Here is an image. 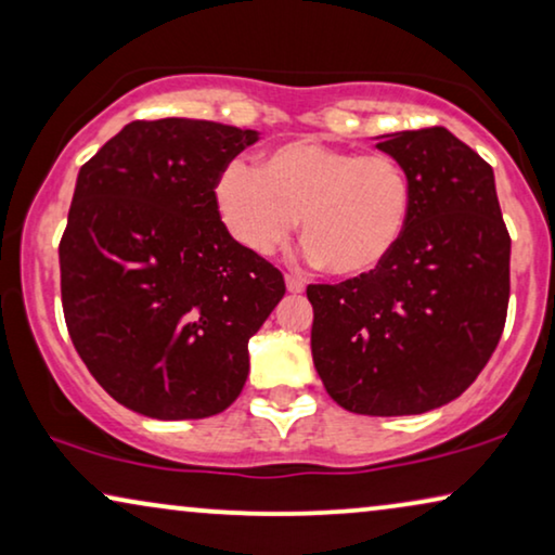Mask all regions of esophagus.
Listing matches in <instances>:
<instances>
[{
  "mask_svg": "<svg viewBox=\"0 0 555 555\" xmlns=\"http://www.w3.org/2000/svg\"><path fill=\"white\" fill-rule=\"evenodd\" d=\"M285 287L291 293H302V291H306V283H302V280L295 278V275H285Z\"/></svg>",
  "mask_w": 555,
  "mask_h": 555,
  "instance_id": "1",
  "label": "esophagus"
}]
</instances>
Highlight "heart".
Here are the masks:
<instances>
[{"instance_id":"1","label":"heart","mask_w":555,"mask_h":555,"mask_svg":"<svg viewBox=\"0 0 555 555\" xmlns=\"http://www.w3.org/2000/svg\"><path fill=\"white\" fill-rule=\"evenodd\" d=\"M412 204V179L397 156L315 139L280 143L260 169L234 158L215 181L217 215L240 247L275 253L300 217L310 260L340 278L371 275L389 260Z\"/></svg>"}]
</instances>
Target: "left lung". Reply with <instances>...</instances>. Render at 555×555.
I'll use <instances>...</instances> for the list:
<instances>
[{
  "instance_id": "left-lung-1",
  "label": "left lung",
  "mask_w": 555,
  "mask_h": 555,
  "mask_svg": "<svg viewBox=\"0 0 555 555\" xmlns=\"http://www.w3.org/2000/svg\"><path fill=\"white\" fill-rule=\"evenodd\" d=\"M412 179L404 237L371 275L308 285L310 348L331 399L353 414H424L490 361L511 298V234L495 173L447 128L378 135Z\"/></svg>"
}]
</instances>
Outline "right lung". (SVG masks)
Segmentation results:
<instances>
[{
	"label": "right lung",
	"instance_id": "add662e5",
	"mask_svg": "<svg viewBox=\"0 0 555 555\" xmlns=\"http://www.w3.org/2000/svg\"><path fill=\"white\" fill-rule=\"evenodd\" d=\"M257 131L133 120L75 181L60 291L75 351L118 404L204 420L240 397L285 280L227 234L215 181Z\"/></svg>",
	"mask_w": 555,
	"mask_h": 555
}]
</instances>
